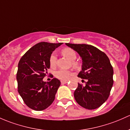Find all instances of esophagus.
<instances>
[{
  "label": "esophagus",
  "instance_id": "esophagus-1",
  "mask_svg": "<svg viewBox=\"0 0 130 130\" xmlns=\"http://www.w3.org/2000/svg\"><path fill=\"white\" fill-rule=\"evenodd\" d=\"M68 82L67 80H61V83H62V84H65V83H67Z\"/></svg>",
  "mask_w": 130,
  "mask_h": 130
}]
</instances>
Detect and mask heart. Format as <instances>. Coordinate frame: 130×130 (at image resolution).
<instances>
[{
	"label": "heart",
	"mask_w": 130,
	"mask_h": 130,
	"mask_svg": "<svg viewBox=\"0 0 130 130\" xmlns=\"http://www.w3.org/2000/svg\"><path fill=\"white\" fill-rule=\"evenodd\" d=\"M61 54L64 57L69 58L70 60L72 61V65L74 67H76L77 64L75 62L76 58V54L75 52L71 48L67 47L61 50ZM49 65H50V68L54 69L57 65V56L55 53H52L50 55L49 57ZM72 73L70 71L65 70H58L55 73V76L57 78L60 79L61 80H69V78L70 77Z\"/></svg>",
	"instance_id": "obj_1"
}]
</instances>
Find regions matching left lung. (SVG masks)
Returning a JSON list of instances; mask_svg holds the SVG:
<instances>
[{
  "instance_id": "8db88e82",
  "label": "left lung",
  "mask_w": 130,
  "mask_h": 130,
  "mask_svg": "<svg viewBox=\"0 0 130 130\" xmlns=\"http://www.w3.org/2000/svg\"><path fill=\"white\" fill-rule=\"evenodd\" d=\"M65 44L82 58V70L78 76L87 80L85 86L78 83L75 99L85 108H97L108 99L113 84V69L110 60L104 52L91 45Z\"/></svg>"
}]
</instances>
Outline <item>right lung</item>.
Listing matches in <instances>:
<instances>
[{"instance_id": "add662e5", "label": "right lung", "mask_w": 130, "mask_h": 130, "mask_svg": "<svg viewBox=\"0 0 130 130\" xmlns=\"http://www.w3.org/2000/svg\"><path fill=\"white\" fill-rule=\"evenodd\" d=\"M61 44L45 42L38 43L19 61L17 73L18 91L24 103L32 110L42 111L54 101L60 82L54 78L46 82L43 78L50 69V55Z\"/></svg>"}]
</instances>
